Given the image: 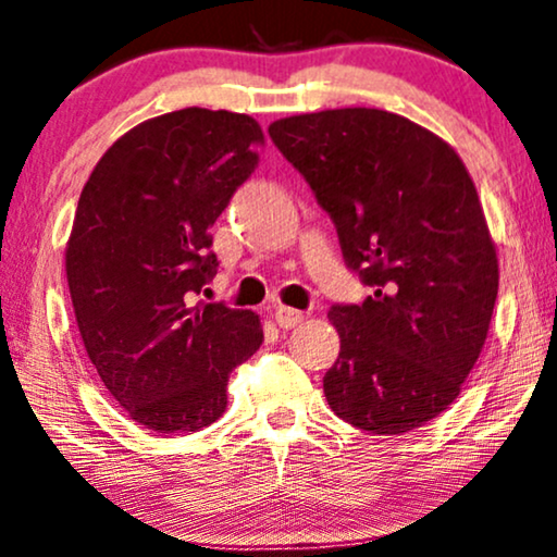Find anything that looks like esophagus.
Returning a JSON list of instances; mask_svg holds the SVG:
<instances>
[{"instance_id":"34e87169","label":"esophagus","mask_w":557,"mask_h":557,"mask_svg":"<svg viewBox=\"0 0 557 557\" xmlns=\"http://www.w3.org/2000/svg\"><path fill=\"white\" fill-rule=\"evenodd\" d=\"M302 318H306V315H302L300 310H295V308H287V306L274 308V321H277L280 329H295V325L302 323Z\"/></svg>"}]
</instances>
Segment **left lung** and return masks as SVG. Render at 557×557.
<instances>
[{"mask_svg":"<svg viewBox=\"0 0 557 557\" xmlns=\"http://www.w3.org/2000/svg\"><path fill=\"white\" fill-rule=\"evenodd\" d=\"M336 226L372 295L331 306L341 351L323 376L331 410L374 435L438 418L461 392L492 323L499 264L454 147L382 109H329L270 124Z\"/></svg>","mask_w":557,"mask_h":557,"instance_id":"obj_1","label":"left lung"}]
</instances>
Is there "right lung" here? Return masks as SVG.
Masks as SVG:
<instances>
[{
	"label": "right lung",
	"mask_w": 557,
	"mask_h": 557,
	"mask_svg": "<svg viewBox=\"0 0 557 557\" xmlns=\"http://www.w3.org/2000/svg\"><path fill=\"white\" fill-rule=\"evenodd\" d=\"M255 119L181 109L129 129L78 198L65 249L76 323L103 387L139 425L193 433L226 410L259 315L193 302L216 274L211 226L255 173Z\"/></svg>",
	"instance_id": "add662e5"
}]
</instances>
